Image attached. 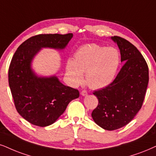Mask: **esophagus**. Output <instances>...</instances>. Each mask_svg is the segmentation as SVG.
<instances>
[{"label": "esophagus", "mask_w": 156, "mask_h": 156, "mask_svg": "<svg viewBox=\"0 0 156 156\" xmlns=\"http://www.w3.org/2000/svg\"><path fill=\"white\" fill-rule=\"evenodd\" d=\"M80 94H81L82 96H87L88 95V92L86 91V90H82L81 91V93H80Z\"/></svg>", "instance_id": "obj_1"}]
</instances>
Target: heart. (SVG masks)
<instances>
[{"instance_id": "obj_1", "label": "heart", "mask_w": 156, "mask_h": 156, "mask_svg": "<svg viewBox=\"0 0 156 156\" xmlns=\"http://www.w3.org/2000/svg\"><path fill=\"white\" fill-rule=\"evenodd\" d=\"M120 55L117 49L91 44L80 47L66 65L68 76L75 83L86 80L92 88L106 87L113 81L119 68Z\"/></svg>"}]
</instances>
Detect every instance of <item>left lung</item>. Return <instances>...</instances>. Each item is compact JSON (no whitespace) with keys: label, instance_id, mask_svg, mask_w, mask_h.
Instances as JSON below:
<instances>
[{"label":"left lung","instance_id":"obj_1","mask_svg":"<svg viewBox=\"0 0 156 156\" xmlns=\"http://www.w3.org/2000/svg\"><path fill=\"white\" fill-rule=\"evenodd\" d=\"M124 66L115 79L93 94L98 100L91 116L106 130L119 129L135 117L141 109L149 80L148 67L140 51L125 39L114 36Z\"/></svg>","mask_w":156,"mask_h":156}]
</instances>
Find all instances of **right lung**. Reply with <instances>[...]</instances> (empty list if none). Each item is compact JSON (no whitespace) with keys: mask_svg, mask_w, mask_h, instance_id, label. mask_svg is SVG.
Wrapping results in <instances>:
<instances>
[{"mask_svg":"<svg viewBox=\"0 0 156 156\" xmlns=\"http://www.w3.org/2000/svg\"><path fill=\"white\" fill-rule=\"evenodd\" d=\"M73 35L49 34L31 37L18 47L9 69V83L19 114L39 127L56 121L72 100L79 97L77 89L65 86L55 76L39 77L31 62L42 48L63 50Z\"/></svg>","mask_w":156,"mask_h":156,"instance_id":"obj_1","label":"right lung"}]
</instances>
